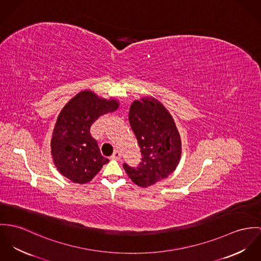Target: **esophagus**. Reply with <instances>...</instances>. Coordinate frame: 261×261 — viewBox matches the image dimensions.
Wrapping results in <instances>:
<instances>
[{
  "label": "esophagus",
  "mask_w": 261,
  "mask_h": 261,
  "mask_svg": "<svg viewBox=\"0 0 261 261\" xmlns=\"http://www.w3.org/2000/svg\"><path fill=\"white\" fill-rule=\"evenodd\" d=\"M111 158L114 159V160H119V159L121 158V153L117 150V151H115V152L113 153V155L111 156Z\"/></svg>",
  "instance_id": "obj_1"
}]
</instances>
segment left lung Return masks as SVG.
Wrapping results in <instances>:
<instances>
[{
    "instance_id": "1",
    "label": "left lung",
    "mask_w": 261,
    "mask_h": 261,
    "mask_svg": "<svg viewBox=\"0 0 261 261\" xmlns=\"http://www.w3.org/2000/svg\"><path fill=\"white\" fill-rule=\"evenodd\" d=\"M129 122L142 159L137 167L124 163L123 168L136 185L148 187L176 169L181 157L180 135L168 110L152 97L132 103Z\"/></svg>"
}]
</instances>
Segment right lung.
<instances>
[{"label":"right lung","instance_id":"obj_1","mask_svg":"<svg viewBox=\"0 0 261 261\" xmlns=\"http://www.w3.org/2000/svg\"><path fill=\"white\" fill-rule=\"evenodd\" d=\"M118 107L117 100L100 98L88 90L78 93L64 106L51 140L53 161L60 173L74 183L84 184L109 162L102 156L90 128L99 117Z\"/></svg>","mask_w":261,"mask_h":261}]
</instances>
